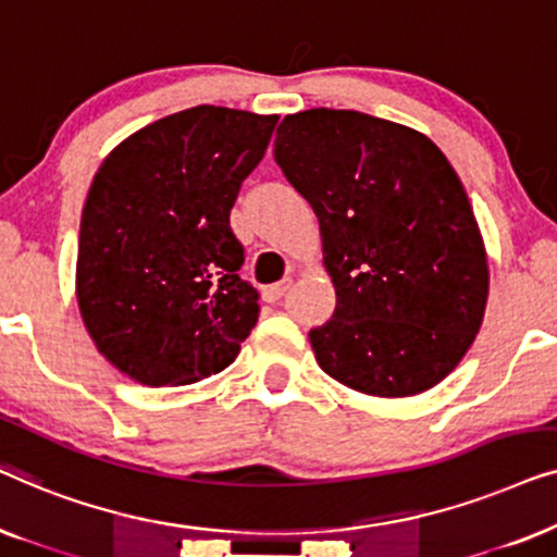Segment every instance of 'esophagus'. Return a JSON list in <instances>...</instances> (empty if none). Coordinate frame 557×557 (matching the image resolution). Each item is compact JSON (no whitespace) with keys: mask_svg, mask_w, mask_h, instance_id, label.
Wrapping results in <instances>:
<instances>
[{"mask_svg":"<svg viewBox=\"0 0 557 557\" xmlns=\"http://www.w3.org/2000/svg\"><path fill=\"white\" fill-rule=\"evenodd\" d=\"M288 286H292V278H284V281H278V284L265 286V288H263V301L276 304L278 299H284L286 292H288Z\"/></svg>","mask_w":557,"mask_h":557,"instance_id":"34e87169","label":"esophagus"}]
</instances>
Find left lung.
I'll use <instances>...</instances> for the list:
<instances>
[{
  "label": "left lung",
  "mask_w": 557,
  "mask_h": 557,
  "mask_svg": "<svg viewBox=\"0 0 557 557\" xmlns=\"http://www.w3.org/2000/svg\"><path fill=\"white\" fill-rule=\"evenodd\" d=\"M273 159L319 220L337 307L309 332L352 391L406 398L441 383L474 342L490 269L461 180L436 144L360 111L281 121Z\"/></svg>",
  "instance_id": "8db88e82"
}]
</instances>
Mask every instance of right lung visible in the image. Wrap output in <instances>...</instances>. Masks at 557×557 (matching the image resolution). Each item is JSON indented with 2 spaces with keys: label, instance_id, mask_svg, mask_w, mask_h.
Returning a JSON list of instances; mask_svg holds the SVG:
<instances>
[{
  "label": "right lung",
  "instance_id": "right-lung-1",
  "mask_svg": "<svg viewBox=\"0 0 557 557\" xmlns=\"http://www.w3.org/2000/svg\"><path fill=\"white\" fill-rule=\"evenodd\" d=\"M278 116L195 106L121 141L81 218L78 307L98 352L136 383L225 370L258 322L231 210Z\"/></svg>",
  "mask_w": 557,
  "mask_h": 557
}]
</instances>
